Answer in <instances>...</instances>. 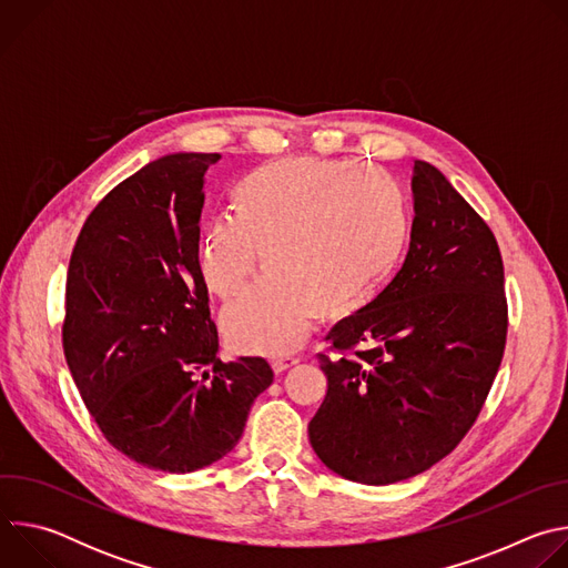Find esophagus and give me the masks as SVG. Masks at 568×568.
I'll return each instance as SVG.
<instances>
[{
    "instance_id": "obj_1",
    "label": "esophagus",
    "mask_w": 568,
    "mask_h": 568,
    "mask_svg": "<svg viewBox=\"0 0 568 568\" xmlns=\"http://www.w3.org/2000/svg\"><path fill=\"white\" fill-rule=\"evenodd\" d=\"M296 364H298V357H294V355H278V357L272 359V366H274L276 373H283V371H287Z\"/></svg>"
}]
</instances>
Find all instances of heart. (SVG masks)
I'll return each mask as SVG.
<instances>
[{"mask_svg":"<svg viewBox=\"0 0 568 568\" xmlns=\"http://www.w3.org/2000/svg\"><path fill=\"white\" fill-rule=\"evenodd\" d=\"M233 215L202 235L209 290L233 301L263 267L270 278L224 312L226 337L245 351L285 353L318 314H344L397 267L409 209L386 175L312 156L250 173L231 193Z\"/></svg>","mask_w":568,"mask_h":568,"instance_id":"obj_1","label":"heart"}]
</instances>
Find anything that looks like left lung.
Instances as JSON below:
<instances>
[{"label": "left lung", "mask_w": 568, "mask_h": 568, "mask_svg": "<svg viewBox=\"0 0 568 568\" xmlns=\"http://www.w3.org/2000/svg\"><path fill=\"white\" fill-rule=\"evenodd\" d=\"M409 254L328 335L326 399L307 425L316 456L366 485L416 476L476 423L504 359L508 301L493 229L445 175L416 161Z\"/></svg>", "instance_id": "obj_1"}]
</instances>
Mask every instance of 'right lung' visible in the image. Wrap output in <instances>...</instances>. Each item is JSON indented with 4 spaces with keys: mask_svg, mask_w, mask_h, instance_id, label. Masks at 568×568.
<instances>
[{
    "mask_svg": "<svg viewBox=\"0 0 568 568\" xmlns=\"http://www.w3.org/2000/svg\"><path fill=\"white\" fill-rule=\"evenodd\" d=\"M217 161L180 152L123 180L88 215L67 270L62 348L80 397L114 449L171 474L231 452L274 379L263 357H217L200 267Z\"/></svg>",
    "mask_w": 568,
    "mask_h": 568,
    "instance_id": "right-lung-1",
    "label": "right lung"
}]
</instances>
